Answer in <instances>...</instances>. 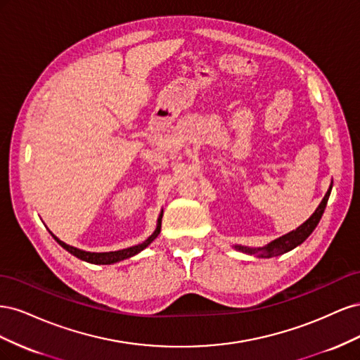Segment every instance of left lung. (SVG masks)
<instances>
[{"instance_id": "left-lung-1", "label": "left lung", "mask_w": 360, "mask_h": 360, "mask_svg": "<svg viewBox=\"0 0 360 360\" xmlns=\"http://www.w3.org/2000/svg\"><path fill=\"white\" fill-rule=\"evenodd\" d=\"M332 186H333V181L330 183V186L326 192L324 198L321 200V202L319 204L317 209L315 212L309 216V219L304 221L300 226H297L296 230H292L284 236H281L275 240H271L270 243H267L263 248H248V246H240V245H236L234 249L240 250L243 254H249V255H255L258 258H270V257H278L288 252V250L297 248L299 245H302L307 238L311 236V233L315 230V226L319 225L321 216L324 213L326 209V204H328V200L330 197V192H332Z\"/></svg>"}]
</instances>
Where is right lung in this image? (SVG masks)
I'll use <instances>...</instances> for the list:
<instances>
[{
  "label": "right lung",
  "instance_id": "obj_1",
  "mask_svg": "<svg viewBox=\"0 0 360 360\" xmlns=\"http://www.w3.org/2000/svg\"><path fill=\"white\" fill-rule=\"evenodd\" d=\"M162 216H163V210L160 212V214H159V217H158L156 230L153 231V234H151L150 237H147V240H144L143 243H139V245L126 248V249L112 250V252H89V250H82V249H78V248H75V246H70V245H68V243L61 242L57 236H53L51 231H49V233H51V236L58 242L60 246H63L64 249L68 250V252H70V254L75 255L76 258H79V259H82V261H86V263H91V264H114V263H118V261H123V259H126V258H130V257H134V255L139 254L141 250H144L151 242L155 240V238H156V237L159 236V233H160Z\"/></svg>",
  "mask_w": 360,
  "mask_h": 360
}]
</instances>
